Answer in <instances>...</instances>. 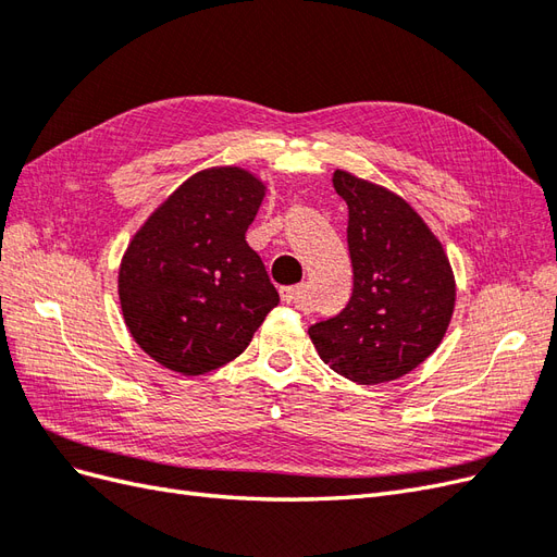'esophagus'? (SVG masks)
<instances>
[{
	"label": "esophagus",
	"instance_id": "obj_1",
	"mask_svg": "<svg viewBox=\"0 0 557 557\" xmlns=\"http://www.w3.org/2000/svg\"><path fill=\"white\" fill-rule=\"evenodd\" d=\"M305 293H307L305 285H285V288H281V299L285 305H299Z\"/></svg>",
	"mask_w": 557,
	"mask_h": 557
}]
</instances>
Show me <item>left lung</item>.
<instances>
[{"label": "left lung", "mask_w": 557, "mask_h": 557, "mask_svg": "<svg viewBox=\"0 0 557 557\" xmlns=\"http://www.w3.org/2000/svg\"><path fill=\"white\" fill-rule=\"evenodd\" d=\"M332 183L348 205L352 295L309 336L320 360L348 381H395L440 348L455 309L453 267L407 199L344 170Z\"/></svg>", "instance_id": "left-lung-1"}]
</instances>
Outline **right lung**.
<instances>
[{
    "instance_id": "add662e5",
    "label": "right lung",
    "mask_w": 557,
    "mask_h": 557,
    "mask_svg": "<svg viewBox=\"0 0 557 557\" xmlns=\"http://www.w3.org/2000/svg\"><path fill=\"white\" fill-rule=\"evenodd\" d=\"M267 183L237 164L183 181L129 239L117 297L132 339L183 376L239 358L278 305L246 230Z\"/></svg>"
}]
</instances>
